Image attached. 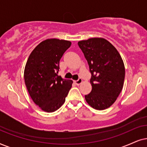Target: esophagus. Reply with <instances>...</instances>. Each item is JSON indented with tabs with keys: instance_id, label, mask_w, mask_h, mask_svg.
<instances>
[{
	"instance_id": "1",
	"label": "esophagus",
	"mask_w": 147,
	"mask_h": 147,
	"mask_svg": "<svg viewBox=\"0 0 147 147\" xmlns=\"http://www.w3.org/2000/svg\"><path fill=\"white\" fill-rule=\"evenodd\" d=\"M82 82H83V80H82V79L81 78H79V79L77 80V81H75V84L76 85H79L80 84H81Z\"/></svg>"
}]
</instances>
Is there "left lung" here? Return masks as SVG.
<instances>
[{"label": "left lung", "mask_w": 147, "mask_h": 147, "mask_svg": "<svg viewBox=\"0 0 147 147\" xmlns=\"http://www.w3.org/2000/svg\"><path fill=\"white\" fill-rule=\"evenodd\" d=\"M89 64L92 90L85 100L94 109L111 106L122 91L125 77L123 60L111 43L103 38H91L78 42Z\"/></svg>", "instance_id": "1"}]
</instances>
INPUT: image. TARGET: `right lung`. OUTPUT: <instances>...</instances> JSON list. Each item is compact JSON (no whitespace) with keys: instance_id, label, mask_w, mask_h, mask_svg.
<instances>
[{"instance_id":"right-lung-1","label":"right lung","mask_w":147,"mask_h":147,"mask_svg":"<svg viewBox=\"0 0 147 147\" xmlns=\"http://www.w3.org/2000/svg\"><path fill=\"white\" fill-rule=\"evenodd\" d=\"M70 45L66 40H44L32 51L25 65L24 79L29 95L47 112L62 106L72 87L71 80L58 75L60 60Z\"/></svg>"}]
</instances>
